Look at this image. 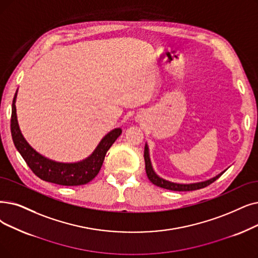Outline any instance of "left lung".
Returning a JSON list of instances; mask_svg holds the SVG:
<instances>
[{"label":"left lung","instance_id":"1","mask_svg":"<svg viewBox=\"0 0 258 258\" xmlns=\"http://www.w3.org/2000/svg\"><path fill=\"white\" fill-rule=\"evenodd\" d=\"M144 161H145V171H147V175H148V178L150 179V181L152 183H154L155 185H157V186H160V187L166 188V189H171V191H178V192L194 191V189H199V188L206 187V186L210 185L211 183L214 182L215 180H217V179L223 173H225V172H222L219 175H217L216 177H213V178L209 179V180H206V181H203V182L181 184V183H175V182L167 181V180H165V179H162L161 177H159L154 172L152 163H151V159H150L149 148H148L147 144H145V147H144Z\"/></svg>","mask_w":258,"mask_h":258}]
</instances>
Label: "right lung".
<instances>
[{"mask_svg":"<svg viewBox=\"0 0 258 258\" xmlns=\"http://www.w3.org/2000/svg\"><path fill=\"white\" fill-rule=\"evenodd\" d=\"M16 99L17 93L13 100V110H11V136H13L15 147L33 174L44 181L67 186L82 185L92 181L101 169L106 152L121 135V128H115L109 132L98 144L93 154L86 159L75 163L57 162L36 152L22 135L17 120Z\"/></svg>","mask_w":258,"mask_h":258,"instance_id":"right-lung-1","label":"right lung"}]
</instances>
